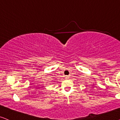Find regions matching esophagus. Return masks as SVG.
Returning <instances> with one entry per match:
<instances>
[{"instance_id":"esophagus-1","label":"esophagus","mask_w":120,"mask_h":120,"mask_svg":"<svg viewBox=\"0 0 120 120\" xmlns=\"http://www.w3.org/2000/svg\"><path fill=\"white\" fill-rule=\"evenodd\" d=\"M68 78V76H66V78Z\"/></svg>"}]
</instances>
